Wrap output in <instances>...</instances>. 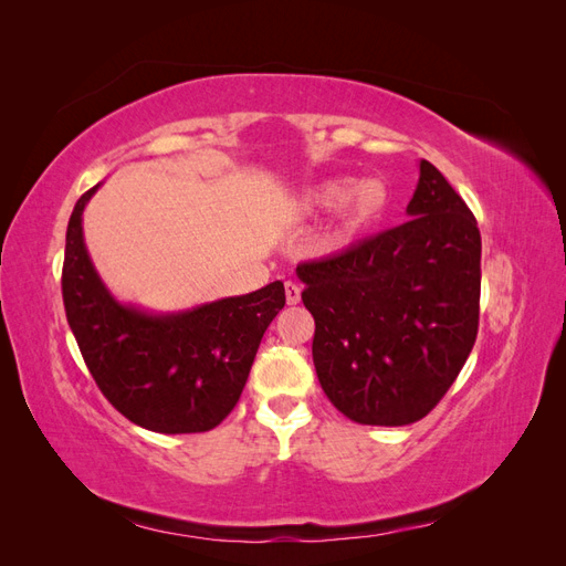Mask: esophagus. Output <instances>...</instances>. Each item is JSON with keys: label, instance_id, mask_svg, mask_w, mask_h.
<instances>
[{"label": "esophagus", "instance_id": "esophagus-1", "mask_svg": "<svg viewBox=\"0 0 566 566\" xmlns=\"http://www.w3.org/2000/svg\"><path fill=\"white\" fill-rule=\"evenodd\" d=\"M300 300H302V287L297 283H293V281H287L285 283V302L287 304H297Z\"/></svg>", "mask_w": 566, "mask_h": 566}]
</instances>
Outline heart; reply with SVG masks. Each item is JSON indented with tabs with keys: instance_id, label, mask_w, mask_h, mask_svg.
Wrapping results in <instances>:
<instances>
[{
	"instance_id": "1",
	"label": "heart",
	"mask_w": 566,
	"mask_h": 566,
	"mask_svg": "<svg viewBox=\"0 0 566 566\" xmlns=\"http://www.w3.org/2000/svg\"><path fill=\"white\" fill-rule=\"evenodd\" d=\"M387 188L380 179H361L349 191L345 181H325L306 196V205L316 210H333L339 205L342 233L354 235L370 227L387 208Z\"/></svg>"
}]
</instances>
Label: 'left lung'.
<instances>
[{
	"label": "left lung",
	"mask_w": 566,
	"mask_h": 566,
	"mask_svg": "<svg viewBox=\"0 0 566 566\" xmlns=\"http://www.w3.org/2000/svg\"><path fill=\"white\" fill-rule=\"evenodd\" d=\"M403 224L297 266L316 321L314 366L331 403L401 427L449 391L476 339L482 235L439 169L420 160Z\"/></svg>",
	"instance_id": "obj_1"
}]
</instances>
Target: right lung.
Wrapping results in <instances>:
<instances>
[{"label": "right lung", "mask_w": 566, "mask_h": 566, "mask_svg": "<svg viewBox=\"0 0 566 566\" xmlns=\"http://www.w3.org/2000/svg\"><path fill=\"white\" fill-rule=\"evenodd\" d=\"M98 186L75 202L67 221L61 279L84 364L104 397L144 430L208 432L241 399L264 331L285 304V287L273 281L248 295L172 314L117 302L82 233V212Z\"/></svg>", "instance_id": "add662e5"}]
</instances>
